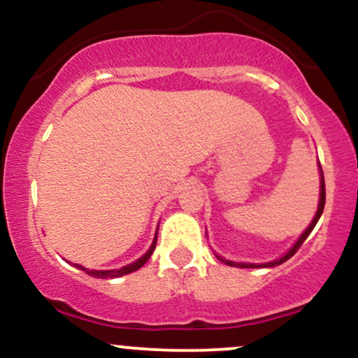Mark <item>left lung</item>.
Returning a JSON list of instances; mask_svg holds the SVG:
<instances>
[{"mask_svg": "<svg viewBox=\"0 0 358 358\" xmlns=\"http://www.w3.org/2000/svg\"><path fill=\"white\" fill-rule=\"evenodd\" d=\"M318 170H320V199H318V208H316L313 220L310 222V225H308L305 231H303L301 236L298 237V241L294 242V244L291 245V248L287 249L281 257L274 259V261H269V262H236V261H229V259H225L224 256H220V254H217L215 250H213L215 257L219 259V261L224 262V264H227V266H234V268H250V269H254V268H276V266L282 264V262H286L289 257H293V254L296 252V250L299 249V245H301L303 242L306 241V237L310 236L311 231H313L316 222L320 220V217H322V213H323V208H324V180H323V170H322V165H320V162H318Z\"/></svg>", "mask_w": 358, "mask_h": 358, "instance_id": "8db88e82", "label": "left lung"}]
</instances>
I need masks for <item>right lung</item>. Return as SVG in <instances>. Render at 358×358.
Returning a JSON list of instances; mask_svg holds the SVG:
<instances>
[{"instance_id":"1","label":"right lung","mask_w":358,"mask_h":358,"mask_svg":"<svg viewBox=\"0 0 358 358\" xmlns=\"http://www.w3.org/2000/svg\"><path fill=\"white\" fill-rule=\"evenodd\" d=\"M156 239H158V231H156V234H155V239H153V242H151L150 249H148L141 257L136 259L134 262H131V264L122 266V268H119V269H87V268H84V266H80V264H73V268L85 271V273H87L89 276H92V278H99V279L121 278V276H124V274L134 273V271H138L139 268H143V266L146 264V261L151 257V254H153V250L156 248Z\"/></svg>"}]
</instances>
